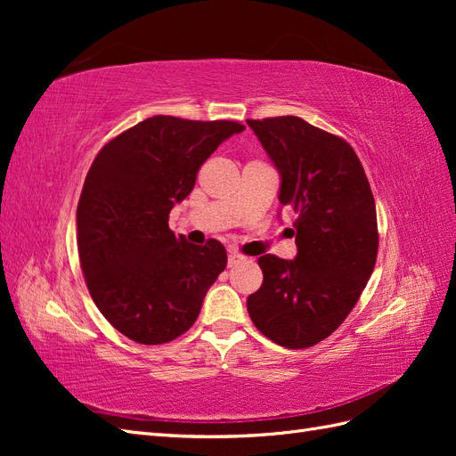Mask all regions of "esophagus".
Instances as JSON below:
<instances>
[{"mask_svg": "<svg viewBox=\"0 0 456 456\" xmlns=\"http://www.w3.org/2000/svg\"><path fill=\"white\" fill-rule=\"evenodd\" d=\"M243 260H245V256L240 255V253H236V251H230V253H228V266H230V268L241 265Z\"/></svg>", "mask_w": 456, "mask_h": 456, "instance_id": "1", "label": "esophagus"}]
</instances>
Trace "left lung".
<instances>
[{
    "instance_id": "left-lung-1",
    "label": "left lung",
    "mask_w": 456,
    "mask_h": 456,
    "mask_svg": "<svg viewBox=\"0 0 456 456\" xmlns=\"http://www.w3.org/2000/svg\"><path fill=\"white\" fill-rule=\"evenodd\" d=\"M278 169L280 203L298 215L297 256L258 258L262 285L247 310L262 335L310 348L346 320L377 262L375 198L354 148L297 116L249 119Z\"/></svg>"
}]
</instances>
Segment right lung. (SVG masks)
Wrapping results in <instances>:
<instances>
[{
    "instance_id": "add662e5",
    "label": "right lung",
    "mask_w": 456,
    "mask_h": 456,
    "mask_svg": "<svg viewBox=\"0 0 456 456\" xmlns=\"http://www.w3.org/2000/svg\"><path fill=\"white\" fill-rule=\"evenodd\" d=\"M243 129L238 121L154 116L94 158L77 203V253L91 298L121 335L163 344L198 320L226 249L175 236L169 213L194 188L203 161Z\"/></svg>"
}]
</instances>
